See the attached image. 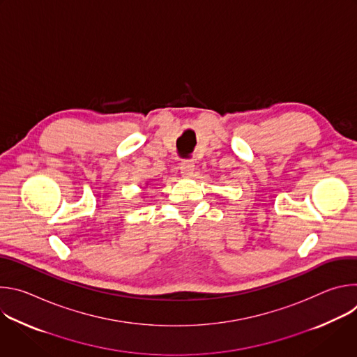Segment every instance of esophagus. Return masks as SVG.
<instances>
[{"label":"esophagus","mask_w":357,"mask_h":357,"mask_svg":"<svg viewBox=\"0 0 357 357\" xmlns=\"http://www.w3.org/2000/svg\"><path fill=\"white\" fill-rule=\"evenodd\" d=\"M193 171H195V161L193 160H183L181 162V174H182V176L189 178V176H192Z\"/></svg>","instance_id":"1"}]
</instances>
